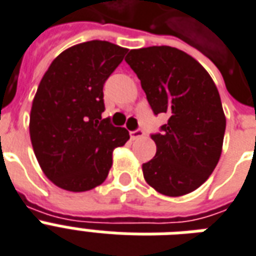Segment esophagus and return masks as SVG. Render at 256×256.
Listing matches in <instances>:
<instances>
[{"mask_svg": "<svg viewBox=\"0 0 256 256\" xmlns=\"http://www.w3.org/2000/svg\"><path fill=\"white\" fill-rule=\"evenodd\" d=\"M130 138L132 140H136V138H144V132L142 130H136L134 132H130Z\"/></svg>", "mask_w": 256, "mask_h": 256, "instance_id": "esophagus-1", "label": "esophagus"}]
</instances>
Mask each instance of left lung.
<instances>
[{
    "label": "left lung",
    "mask_w": 256,
    "mask_h": 256,
    "mask_svg": "<svg viewBox=\"0 0 256 256\" xmlns=\"http://www.w3.org/2000/svg\"><path fill=\"white\" fill-rule=\"evenodd\" d=\"M126 61L155 114L170 116L163 134H152L156 155L142 166L144 179L162 195H187L208 179L220 159L226 116L216 85L178 48L132 49Z\"/></svg>",
    "instance_id": "obj_1"
}]
</instances>
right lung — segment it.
<instances>
[{
  "label": "right lung",
  "instance_id": "1",
  "mask_svg": "<svg viewBox=\"0 0 256 256\" xmlns=\"http://www.w3.org/2000/svg\"><path fill=\"white\" fill-rule=\"evenodd\" d=\"M126 48L93 40L65 49L40 81L30 110L34 155L48 179L65 191L100 186L112 167L114 148L130 140L104 112L102 86Z\"/></svg>",
  "mask_w": 256,
  "mask_h": 256
}]
</instances>
